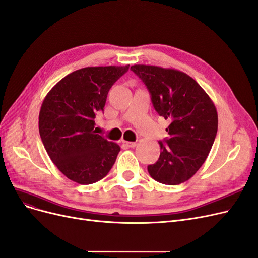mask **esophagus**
Here are the masks:
<instances>
[{"label":"esophagus","instance_id":"obj_1","mask_svg":"<svg viewBox=\"0 0 258 258\" xmlns=\"http://www.w3.org/2000/svg\"><path fill=\"white\" fill-rule=\"evenodd\" d=\"M123 143H125V145H127L128 147H135L136 145H137V143H136V142H125V141H123Z\"/></svg>","mask_w":258,"mask_h":258}]
</instances>
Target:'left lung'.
<instances>
[{"instance_id": "left-lung-1", "label": "left lung", "mask_w": 258, "mask_h": 258, "mask_svg": "<svg viewBox=\"0 0 258 258\" xmlns=\"http://www.w3.org/2000/svg\"><path fill=\"white\" fill-rule=\"evenodd\" d=\"M152 95L155 110L171 121L168 137L160 141V157L148 165L158 182L175 185L189 180L205 162L218 131L216 105L190 76L174 68L133 65Z\"/></svg>"}]
</instances>
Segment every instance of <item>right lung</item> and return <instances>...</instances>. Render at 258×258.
I'll use <instances>...</instances> for the list:
<instances>
[{
	"mask_svg": "<svg viewBox=\"0 0 258 258\" xmlns=\"http://www.w3.org/2000/svg\"><path fill=\"white\" fill-rule=\"evenodd\" d=\"M126 66L85 67L67 75L44 97L39 135L44 148L68 179L91 184L102 179L116 161L120 147L94 131L112 85Z\"/></svg>",
	"mask_w": 258,
	"mask_h": 258,
	"instance_id": "1",
	"label": "right lung"
}]
</instances>
